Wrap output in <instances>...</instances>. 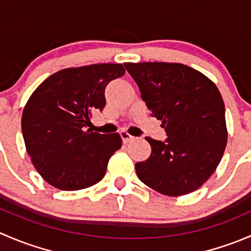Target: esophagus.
Wrapping results in <instances>:
<instances>
[{
    "mask_svg": "<svg viewBox=\"0 0 251 251\" xmlns=\"http://www.w3.org/2000/svg\"><path fill=\"white\" fill-rule=\"evenodd\" d=\"M120 136H121V138H123V142H124V143H125V144L128 143V142H131V141L135 140V137H133V136H131L130 133L126 132V131H121Z\"/></svg>",
    "mask_w": 251,
    "mask_h": 251,
    "instance_id": "1",
    "label": "esophagus"
}]
</instances>
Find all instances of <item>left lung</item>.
Instances as JSON below:
<instances>
[{"mask_svg":"<svg viewBox=\"0 0 251 251\" xmlns=\"http://www.w3.org/2000/svg\"><path fill=\"white\" fill-rule=\"evenodd\" d=\"M166 140L146 137L151 156L136 164L138 178L170 197L198 189L214 174L227 144L225 104L214 82L179 63H125Z\"/></svg>","mask_w":251,"mask_h":251,"instance_id":"1","label":"left lung"}]
</instances>
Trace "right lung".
<instances>
[{
    "label": "right lung",
    "mask_w": 251,
    "mask_h": 251,
    "mask_svg": "<svg viewBox=\"0 0 251 251\" xmlns=\"http://www.w3.org/2000/svg\"><path fill=\"white\" fill-rule=\"evenodd\" d=\"M121 64L68 68L47 77L27 100L22 116L26 151L50 186L78 191L104 177L110 156L120 149L119 133L92 132L93 111L103 110L104 90L121 77Z\"/></svg>",
    "instance_id": "1"
}]
</instances>
